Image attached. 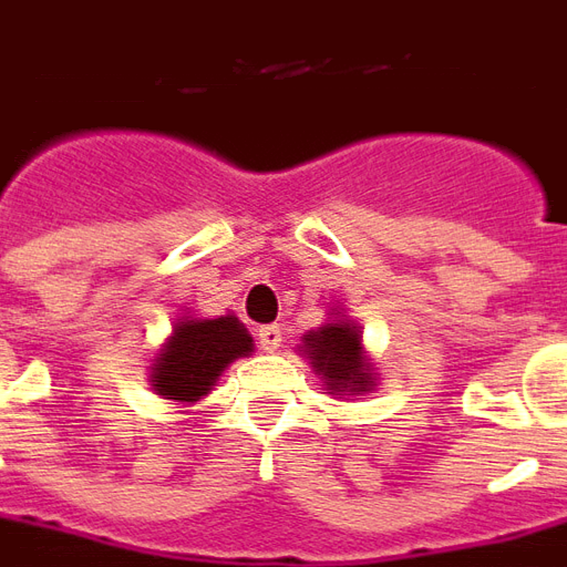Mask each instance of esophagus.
Listing matches in <instances>:
<instances>
[{"label":"esophagus","mask_w":567,"mask_h":567,"mask_svg":"<svg viewBox=\"0 0 567 567\" xmlns=\"http://www.w3.org/2000/svg\"><path fill=\"white\" fill-rule=\"evenodd\" d=\"M257 340H260L262 352H278L280 340H284V331H280V324H266L257 333Z\"/></svg>","instance_id":"34e87169"}]
</instances>
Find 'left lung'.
I'll use <instances>...</instances> for the list:
<instances>
[{
  "label": "left lung",
  "mask_w": 567,
  "mask_h": 567,
  "mask_svg": "<svg viewBox=\"0 0 567 567\" xmlns=\"http://www.w3.org/2000/svg\"><path fill=\"white\" fill-rule=\"evenodd\" d=\"M298 352L305 354L316 375H322V384L331 396H363L375 390L379 372L363 349L361 328L337 307L328 313L322 328L301 337Z\"/></svg>",
  "instance_id": "obj_1"
}]
</instances>
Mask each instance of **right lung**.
Masks as SVG:
<instances>
[{
  "label": "right lung",
  "instance_id": "obj_1",
  "mask_svg": "<svg viewBox=\"0 0 567 567\" xmlns=\"http://www.w3.org/2000/svg\"><path fill=\"white\" fill-rule=\"evenodd\" d=\"M254 352V337L234 313H183L171 328L168 340L151 363V390L174 405H197L213 393L215 381L227 367Z\"/></svg>",
  "mask_w": 567,
  "mask_h": 567
}]
</instances>
